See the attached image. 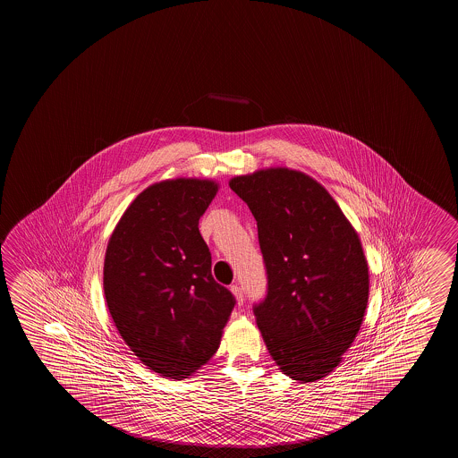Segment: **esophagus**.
Instances as JSON below:
<instances>
[{
    "instance_id": "1",
    "label": "esophagus",
    "mask_w": 458,
    "mask_h": 458,
    "mask_svg": "<svg viewBox=\"0 0 458 458\" xmlns=\"http://www.w3.org/2000/svg\"><path fill=\"white\" fill-rule=\"evenodd\" d=\"M230 291H232L233 295H234L236 303L241 307V305H242V301H244V295H242V291H241L240 285H232V289H230Z\"/></svg>"
}]
</instances>
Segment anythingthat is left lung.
<instances>
[{"instance_id": "1", "label": "left lung", "mask_w": 458, "mask_h": 458, "mask_svg": "<svg viewBox=\"0 0 458 458\" xmlns=\"http://www.w3.org/2000/svg\"><path fill=\"white\" fill-rule=\"evenodd\" d=\"M230 188L257 220L268 293L257 326L281 372L318 382L358 335L369 301V267L358 232L329 191L289 167L236 175Z\"/></svg>"}]
</instances>
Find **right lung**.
<instances>
[{"instance_id":"obj_1","label":"right lung","mask_w":458,"mask_h":458,"mask_svg":"<svg viewBox=\"0 0 458 458\" xmlns=\"http://www.w3.org/2000/svg\"><path fill=\"white\" fill-rule=\"evenodd\" d=\"M218 191L179 177L145 188L121 216L104 262L106 307L121 338L147 368L173 380L214 356L234 297L210 273L199 218Z\"/></svg>"}]
</instances>
